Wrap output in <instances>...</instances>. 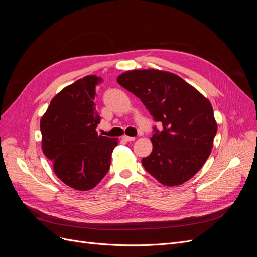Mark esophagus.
<instances>
[{
    "label": "esophagus",
    "mask_w": 257,
    "mask_h": 257,
    "mask_svg": "<svg viewBox=\"0 0 257 257\" xmlns=\"http://www.w3.org/2000/svg\"><path fill=\"white\" fill-rule=\"evenodd\" d=\"M122 138L124 139V141H126V142H133V141H135V137H131V136H126V135H124Z\"/></svg>",
    "instance_id": "1"
}]
</instances>
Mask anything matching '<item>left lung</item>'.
I'll return each mask as SVG.
<instances>
[{"instance_id":"obj_1","label":"left lung","mask_w":257,"mask_h":257,"mask_svg":"<svg viewBox=\"0 0 257 257\" xmlns=\"http://www.w3.org/2000/svg\"><path fill=\"white\" fill-rule=\"evenodd\" d=\"M116 81L141 98L162 130L153 126V149L142 160L145 169L167 186L190 180L211 153L216 122L209 100L175 74L144 69Z\"/></svg>"}]
</instances>
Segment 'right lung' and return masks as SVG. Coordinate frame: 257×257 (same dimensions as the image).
<instances>
[{"label":"right lung","mask_w":257,"mask_h":257,"mask_svg":"<svg viewBox=\"0 0 257 257\" xmlns=\"http://www.w3.org/2000/svg\"><path fill=\"white\" fill-rule=\"evenodd\" d=\"M102 78L90 75L54 96L41 120L42 147L62 182L79 191L96 186L110 167L118 138L98 135L94 98Z\"/></svg>","instance_id":"add662e5"}]
</instances>
